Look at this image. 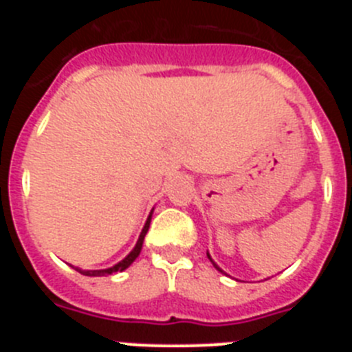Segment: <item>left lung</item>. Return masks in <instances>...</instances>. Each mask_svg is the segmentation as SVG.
<instances>
[{"label": "left lung", "mask_w": 352, "mask_h": 352, "mask_svg": "<svg viewBox=\"0 0 352 352\" xmlns=\"http://www.w3.org/2000/svg\"><path fill=\"white\" fill-rule=\"evenodd\" d=\"M208 257H210V254H208ZM210 261H211V257H210ZM211 263H213V261H211ZM213 266H214V268H217V270H219V272H222V270H220L219 266H217V264H214V263H213Z\"/></svg>", "instance_id": "1"}]
</instances>
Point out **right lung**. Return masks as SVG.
<instances>
[{
    "label": "right lung",
    "instance_id": "1",
    "mask_svg": "<svg viewBox=\"0 0 352 352\" xmlns=\"http://www.w3.org/2000/svg\"><path fill=\"white\" fill-rule=\"evenodd\" d=\"M149 222H151V214H149V219L146 220V226H144V229H142L141 236H139L138 245H135V248H133V250L130 252L129 256H126L125 259L121 261V263H118L116 266H113V268H107V270H79V268H76V270L79 273H82V275H88V276H105V275H113V273H118V272H123V270H126L130 266V264L133 263V261L138 259L139 254H141L142 241H144V236H146V232H148Z\"/></svg>",
    "mask_w": 352,
    "mask_h": 352
}]
</instances>
